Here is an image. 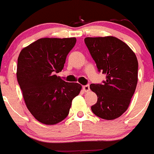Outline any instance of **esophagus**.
<instances>
[{"instance_id": "obj_1", "label": "esophagus", "mask_w": 154, "mask_h": 154, "mask_svg": "<svg viewBox=\"0 0 154 154\" xmlns=\"http://www.w3.org/2000/svg\"><path fill=\"white\" fill-rule=\"evenodd\" d=\"M83 90L84 92H89L90 91V86L89 85H85L83 87Z\"/></svg>"}]
</instances>
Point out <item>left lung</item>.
Returning a JSON list of instances; mask_svg holds the SVG:
<instances>
[{"mask_svg": "<svg viewBox=\"0 0 154 154\" xmlns=\"http://www.w3.org/2000/svg\"><path fill=\"white\" fill-rule=\"evenodd\" d=\"M84 42L99 71L106 74L103 84L90 86L98 97L92 112L106 120L117 119L128 109L137 87V57L116 37H87Z\"/></svg>", "mask_w": 154, "mask_h": 154, "instance_id": "8db88e82", "label": "left lung"}]
</instances>
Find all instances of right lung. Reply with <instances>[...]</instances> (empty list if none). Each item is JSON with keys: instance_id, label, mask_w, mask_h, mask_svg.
Here are the masks:
<instances>
[{"instance_id": "1", "label": "right lung", "mask_w": 154, "mask_h": 154, "mask_svg": "<svg viewBox=\"0 0 154 154\" xmlns=\"http://www.w3.org/2000/svg\"><path fill=\"white\" fill-rule=\"evenodd\" d=\"M76 38H42L21 50L17 78L29 111L48 125L61 122L68 116L73 99L82 86L67 83L55 75L64 67Z\"/></svg>"}]
</instances>
